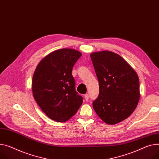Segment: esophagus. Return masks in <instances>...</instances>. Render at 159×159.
I'll return each mask as SVG.
<instances>
[{
    "instance_id": "34e87169",
    "label": "esophagus",
    "mask_w": 159,
    "mask_h": 159,
    "mask_svg": "<svg viewBox=\"0 0 159 159\" xmlns=\"http://www.w3.org/2000/svg\"><path fill=\"white\" fill-rule=\"evenodd\" d=\"M89 94H85V95H84V99L86 100L87 101H89Z\"/></svg>"
}]
</instances>
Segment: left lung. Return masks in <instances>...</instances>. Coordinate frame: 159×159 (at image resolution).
<instances>
[{
    "instance_id": "1",
    "label": "left lung",
    "mask_w": 159,
    "mask_h": 159,
    "mask_svg": "<svg viewBox=\"0 0 159 159\" xmlns=\"http://www.w3.org/2000/svg\"><path fill=\"white\" fill-rule=\"evenodd\" d=\"M99 94L93 102L97 115L107 124L127 118L139 100V81L136 71L119 55L109 51L92 53Z\"/></svg>"
}]
</instances>
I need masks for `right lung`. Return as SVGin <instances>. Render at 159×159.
Segmentation results:
<instances>
[{"mask_svg": "<svg viewBox=\"0 0 159 159\" xmlns=\"http://www.w3.org/2000/svg\"><path fill=\"white\" fill-rule=\"evenodd\" d=\"M81 55L73 49H60L46 56L35 70L32 83L34 99L53 120H68L83 103L72 75V67Z\"/></svg>", "mask_w": 159, "mask_h": 159, "instance_id": "1", "label": "right lung"}]
</instances>
